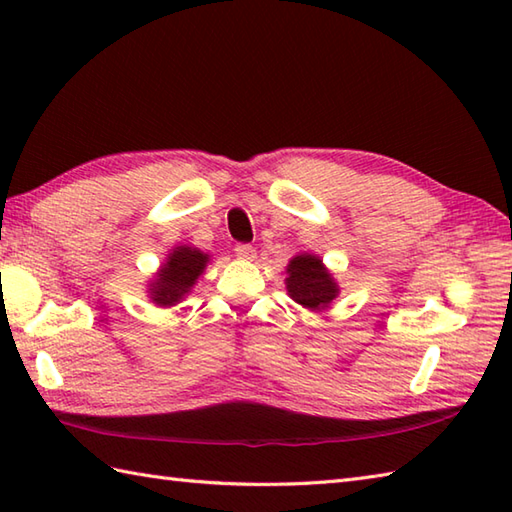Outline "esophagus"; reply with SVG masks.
<instances>
[{
    "instance_id": "esophagus-1",
    "label": "esophagus",
    "mask_w": 512,
    "mask_h": 512,
    "mask_svg": "<svg viewBox=\"0 0 512 512\" xmlns=\"http://www.w3.org/2000/svg\"><path fill=\"white\" fill-rule=\"evenodd\" d=\"M235 255L239 257V259H255V248L250 246V244H237L235 246Z\"/></svg>"
}]
</instances>
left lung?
<instances>
[{
	"label": "left lung",
	"instance_id": "left-lung-1",
	"mask_svg": "<svg viewBox=\"0 0 512 512\" xmlns=\"http://www.w3.org/2000/svg\"><path fill=\"white\" fill-rule=\"evenodd\" d=\"M286 273V288L290 299H295L299 306L312 312L330 308V303L339 295V286H336L330 270L323 266V259L317 255L303 253L292 257Z\"/></svg>",
	"mask_w": 512,
	"mask_h": 512
}]
</instances>
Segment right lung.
I'll return each mask as SVG.
<instances>
[{
  "mask_svg": "<svg viewBox=\"0 0 512 512\" xmlns=\"http://www.w3.org/2000/svg\"><path fill=\"white\" fill-rule=\"evenodd\" d=\"M209 264V255L193 246H176L149 284V297L160 308H171L189 295Z\"/></svg>",
  "mask_w": 512,
  "mask_h": 512,
  "instance_id": "obj_1",
  "label": "right lung"
}]
</instances>
